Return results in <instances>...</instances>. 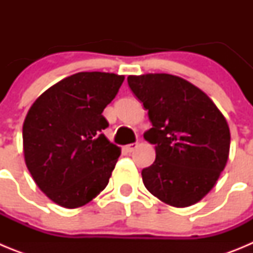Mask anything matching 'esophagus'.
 <instances>
[{
    "mask_svg": "<svg viewBox=\"0 0 253 253\" xmlns=\"http://www.w3.org/2000/svg\"><path fill=\"white\" fill-rule=\"evenodd\" d=\"M137 147H138V143H130V144H128V146H125L124 149L126 152H129V153H130V152H133L134 149L137 148Z\"/></svg>",
    "mask_w": 253,
    "mask_h": 253,
    "instance_id": "obj_1",
    "label": "esophagus"
}]
</instances>
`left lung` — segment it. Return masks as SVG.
<instances>
[{"instance_id":"1","label":"left lung","mask_w":253,"mask_h":253,"mask_svg":"<svg viewBox=\"0 0 253 253\" xmlns=\"http://www.w3.org/2000/svg\"><path fill=\"white\" fill-rule=\"evenodd\" d=\"M128 84L148 110L156 160L142 169L149 193L172 207L202 200L227 165L231 134L227 120L207 93L167 73L129 76Z\"/></svg>"}]
</instances>
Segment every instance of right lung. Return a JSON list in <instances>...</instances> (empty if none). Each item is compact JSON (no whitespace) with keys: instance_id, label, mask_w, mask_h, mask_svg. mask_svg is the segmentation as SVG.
I'll use <instances>...</instances> for the list:
<instances>
[{"instance_id":"right-lung-1","label":"right lung","mask_w":253,"mask_h":253,"mask_svg":"<svg viewBox=\"0 0 253 253\" xmlns=\"http://www.w3.org/2000/svg\"><path fill=\"white\" fill-rule=\"evenodd\" d=\"M124 76L80 72L39 96L22 126L25 163L35 184L60 207L75 209L106 187L120 148L102 130V115Z\"/></svg>"}]
</instances>
